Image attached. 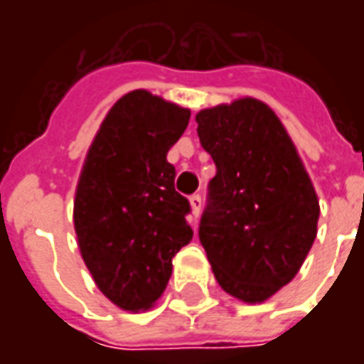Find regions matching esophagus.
I'll return each instance as SVG.
<instances>
[{
    "mask_svg": "<svg viewBox=\"0 0 364 364\" xmlns=\"http://www.w3.org/2000/svg\"><path fill=\"white\" fill-rule=\"evenodd\" d=\"M191 208H193V214H195V218H197L198 214H200V208H203V198L200 195H191Z\"/></svg>",
    "mask_w": 364,
    "mask_h": 364,
    "instance_id": "1",
    "label": "esophagus"
}]
</instances>
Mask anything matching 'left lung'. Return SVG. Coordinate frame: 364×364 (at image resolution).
I'll return each instance as SVG.
<instances>
[{
  "label": "left lung",
  "instance_id": "1",
  "mask_svg": "<svg viewBox=\"0 0 364 364\" xmlns=\"http://www.w3.org/2000/svg\"><path fill=\"white\" fill-rule=\"evenodd\" d=\"M216 166L198 240L222 289L255 304L289 284L312 247L320 203L296 148L267 105L240 99L197 114Z\"/></svg>",
  "mask_w": 364,
  "mask_h": 364
}]
</instances>
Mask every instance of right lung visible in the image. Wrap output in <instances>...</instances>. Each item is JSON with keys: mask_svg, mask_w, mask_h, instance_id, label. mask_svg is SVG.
Returning <instances> with one entry per match:
<instances>
[{"mask_svg": "<svg viewBox=\"0 0 364 364\" xmlns=\"http://www.w3.org/2000/svg\"><path fill=\"white\" fill-rule=\"evenodd\" d=\"M189 119V109L130 91L105 117L85 159L74 203L77 244L99 290L122 310L150 308L175 253L193 240L191 205L167 161Z\"/></svg>", "mask_w": 364, "mask_h": 364, "instance_id": "1", "label": "right lung"}]
</instances>
